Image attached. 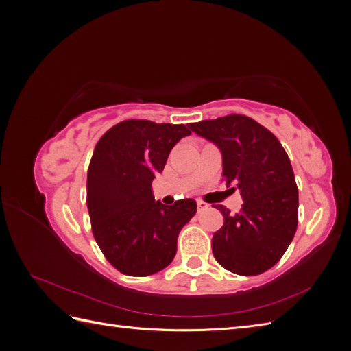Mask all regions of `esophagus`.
I'll list each match as a JSON object with an SVG mask.
<instances>
[{
  "mask_svg": "<svg viewBox=\"0 0 351 351\" xmlns=\"http://www.w3.org/2000/svg\"><path fill=\"white\" fill-rule=\"evenodd\" d=\"M209 208V205L206 204V202H204V200H197V210L200 212V210H205V209H208Z\"/></svg>",
  "mask_w": 351,
  "mask_h": 351,
  "instance_id": "obj_1",
  "label": "esophagus"
}]
</instances>
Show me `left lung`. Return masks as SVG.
Here are the masks:
<instances>
[{
	"label": "left lung",
	"mask_w": 351,
	"mask_h": 351,
	"mask_svg": "<svg viewBox=\"0 0 351 351\" xmlns=\"http://www.w3.org/2000/svg\"><path fill=\"white\" fill-rule=\"evenodd\" d=\"M189 129L219 147L222 177L243 197L237 214L217 205L224 217L212 237L217 262L244 277L268 271L297 230L299 190L289 155L277 137L246 115L192 123Z\"/></svg>",
	"instance_id": "obj_1"
}]
</instances>
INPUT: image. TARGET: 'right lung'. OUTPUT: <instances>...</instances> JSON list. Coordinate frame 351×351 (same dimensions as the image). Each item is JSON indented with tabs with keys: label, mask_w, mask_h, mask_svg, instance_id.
<instances>
[{
	"label": "right lung",
	"mask_w": 351,
	"mask_h": 351,
	"mask_svg": "<svg viewBox=\"0 0 351 351\" xmlns=\"http://www.w3.org/2000/svg\"><path fill=\"white\" fill-rule=\"evenodd\" d=\"M190 133L184 124L125 120L95 146L86 199L93 237L125 275L146 277L167 268L176 256L178 232L196 214L193 199L167 206L152 195L155 176Z\"/></svg>",
	"instance_id": "1"
}]
</instances>
